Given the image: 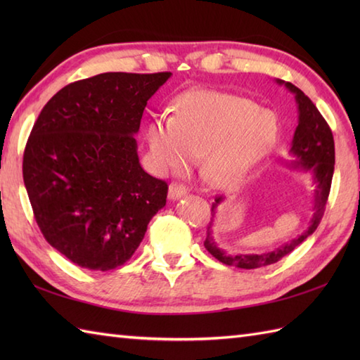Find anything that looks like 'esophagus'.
Here are the masks:
<instances>
[{
  "label": "esophagus",
  "mask_w": 360,
  "mask_h": 360,
  "mask_svg": "<svg viewBox=\"0 0 360 360\" xmlns=\"http://www.w3.org/2000/svg\"><path fill=\"white\" fill-rule=\"evenodd\" d=\"M187 193V187L184 184H181V182H172L170 187H168V198H170L172 201L178 200V198L184 196Z\"/></svg>",
  "instance_id": "esophagus-1"
}]
</instances>
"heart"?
I'll use <instances>...</instances> for the list:
<instances>
[{
  "instance_id": "b5f03b06",
  "label": "heart",
  "mask_w": 360,
  "mask_h": 360,
  "mask_svg": "<svg viewBox=\"0 0 360 360\" xmlns=\"http://www.w3.org/2000/svg\"><path fill=\"white\" fill-rule=\"evenodd\" d=\"M278 136L271 111L250 98L217 89H190L178 97L174 116L150 120L147 141L159 173H176L202 155V170L213 186L243 184L269 155Z\"/></svg>"
}]
</instances>
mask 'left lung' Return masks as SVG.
I'll return each instance as SVG.
<instances>
[{"label": "left lung", "mask_w": 360, "mask_h": 360, "mask_svg": "<svg viewBox=\"0 0 360 360\" xmlns=\"http://www.w3.org/2000/svg\"><path fill=\"white\" fill-rule=\"evenodd\" d=\"M280 85L283 83L290 93L295 94V102L298 106V125L295 128L292 147L290 153L295 156V160L289 164L290 168L303 170L312 174L316 182L314 190V215H312L309 226L298 238H294L290 243L285 244L272 252L266 254H252V255H229L224 250H221L215 240H213V218L218 205L223 202V196H217L215 202L212 204V218L207 224V236H205L204 246L218 262L227 266L241 267V269H257L277 263L285 255L290 254L298 244H302L309 235L316 232L317 226L323 218L328 196H330L331 181L334 173V137L330 125L326 124L322 114L317 110V106L311 102L308 96H304L302 89L294 86L289 82L277 80Z\"/></svg>", "instance_id": "1"}]
</instances>
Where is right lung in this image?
I'll list each match as a JSON object with an SVG mask.
<instances>
[{
	"label": "right lung",
	"instance_id": "obj_1",
	"mask_svg": "<svg viewBox=\"0 0 360 360\" xmlns=\"http://www.w3.org/2000/svg\"><path fill=\"white\" fill-rule=\"evenodd\" d=\"M172 72H105L70 83L44 105L22 156L38 227L80 267L110 271L139 248L168 186L143 170L134 134Z\"/></svg>",
	"mask_w": 360,
	"mask_h": 360
}]
</instances>
